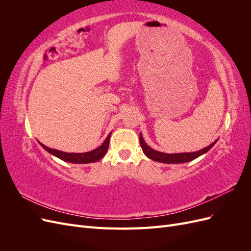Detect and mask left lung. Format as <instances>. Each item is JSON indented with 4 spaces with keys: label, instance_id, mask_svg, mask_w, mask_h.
<instances>
[{
    "label": "left lung",
    "instance_id": "obj_1",
    "mask_svg": "<svg viewBox=\"0 0 251 251\" xmlns=\"http://www.w3.org/2000/svg\"><path fill=\"white\" fill-rule=\"evenodd\" d=\"M140 139V146L142 148L143 153L146 154L147 157H149L150 159L157 162H161V163H168V164H179V163H185V162H189L194 160V159L200 157L201 155L207 153V151L215 146L216 142L218 141V139L212 142L211 144H209L208 147L204 148L200 151H192V153H175V154H166V153H162V151H156L154 149H151V147H149L147 142L144 141L142 134L140 133L139 136Z\"/></svg>",
    "mask_w": 251,
    "mask_h": 251
}]
</instances>
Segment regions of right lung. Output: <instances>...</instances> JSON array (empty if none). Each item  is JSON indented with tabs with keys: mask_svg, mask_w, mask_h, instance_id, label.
<instances>
[{
	"mask_svg": "<svg viewBox=\"0 0 251 251\" xmlns=\"http://www.w3.org/2000/svg\"><path fill=\"white\" fill-rule=\"evenodd\" d=\"M111 134H112V132L108 135V137L104 139L103 143L101 144L100 147H98L97 149H95L93 151H86V153H67V151H58V150L50 149L46 146H44V144L41 143V142H40V144L45 150L48 151V153H50L51 155L55 156L59 159H62L63 161L70 162V163H78V164L93 163V162H96V161H100L101 158H103L105 153H107L108 148H109Z\"/></svg>",
	"mask_w": 251,
	"mask_h": 251,
	"instance_id": "add662e5",
	"label": "right lung"
}]
</instances>
